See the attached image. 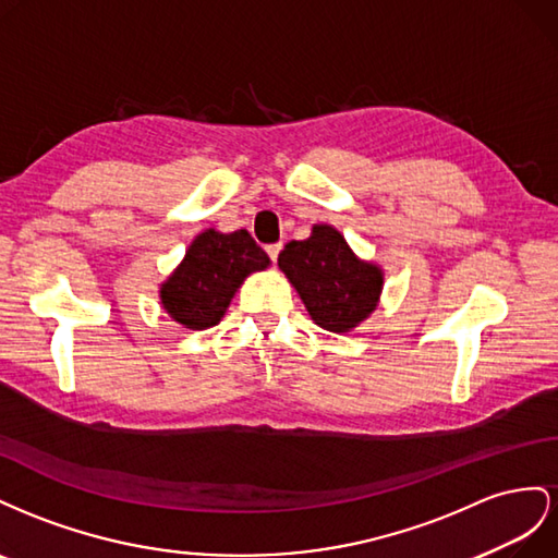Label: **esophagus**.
I'll use <instances>...</instances> for the list:
<instances>
[{"label": "esophagus", "mask_w": 558, "mask_h": 558, "mask_svg": "<svg viewBox=\"0 0 558 558\" xmlns=\"http://www.w3.org/2000/svg\"><path fill=\"white\" fill-rule=\"evenodd\" d=\"M280 250H282V245L280 243H274V245H268L266 247V252H268V257H270V262H278V254H280Z\"/></svg>", "instance_id": "obj_1"}]
</instances>
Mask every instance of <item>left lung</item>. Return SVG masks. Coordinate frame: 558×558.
<instances>
[{
	"mask_svg": "<svg viewBox=\"0 0 558 558\" xmlns=\"http://www.w3.org/2000/svg\"><path fill=\"white\" fill-rule=\"evenodd\" d=\"M278 266L294 284L311 320L333 333L367 320L384 290V270L357 259L345 238L329 225H315L306 241L284 245Z\"/></svg>",
	"mask_w": 558,
	"mask_h": 558,
	"instance_id": "obj_1",
	"label": "left lung"
}]
</instances>
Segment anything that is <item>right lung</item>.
Listing matches in <instances>:
<instances>
[{
    "instance_id": "add662e5",
    "label": "right lung",
    "mask_w": 558,
    "mask_h": 558,
    "mask_svg": "<svg viewBox=\"0 0 558 558\" xmlns=\"http://www.w3.org/2000/svg\"><path fill=\"white\" fill-rule=\"evenodd\" d=\"M268 264V254L245 229L233 233L208 229L194 238L182 264L161 284V304L186 329L215 327L243 280Z\"/></svg>"
}]
</instances>
